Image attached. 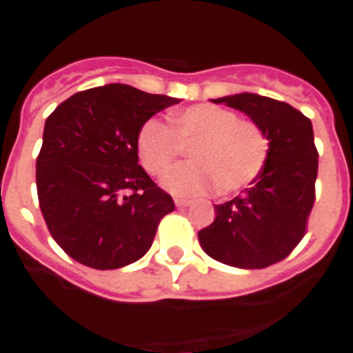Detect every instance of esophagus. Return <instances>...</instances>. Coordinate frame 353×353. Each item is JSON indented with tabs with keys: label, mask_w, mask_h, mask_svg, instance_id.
Returning a JSON list of instances; mask_svg holds the SVG:
<instances>
[{
	"label": "esophagus",
	"mask_w": 353,
	"mask_h": 353,
	"mask_svg": "<svg viewBox=\"0 0 353 353\" xmlns=\"http://www.w3.org/2000/svg\"><path fill=\"white\" fill-rule=\"evenodd\" d=\"M190 203H192L190 199H181V198L176 199V205H177V207H181V209H183V207H188Z\"/></svg>",
	"instance_id": "1"
}]
</instances>
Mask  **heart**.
I'll return each instance as SVG.
<instances>
[{
    "mask_svg": "<svg viewBox=\"0 0 353 353\" xmlns=\"http://www.w3.org/2000/svg\"><path fill=\"white\" fill-rule=\"evenodd\" d=\"M165 124L150 119L135 137L139 163L150 176L161 177L175 164L183 149L191 160L163 179L176 196H203L218 188L221 196L245 190L268 165L271 141L258 122L240 119L229 108L196 104L170 115Z\"/></svg>",
    "mask_w": 353,
    "mask_h": 353,
    "instance_id": "b5f03b06",
    "label": "heart"
}]
</instances>
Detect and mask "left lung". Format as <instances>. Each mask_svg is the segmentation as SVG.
Returning <instances> with one entry per match:
<instances>
[{"instance_id": "1", "label": "left lung", "mask_w": 353, "mask_h": 353, "mask_svg": "<svg viewBox=\"0 0 353 353\" xmlns=\"http://www.w3.org/2000/svg\"><path fill=\"white\" fill-rule=\"evenodd\" d=\"M240 110L271 141L268 165L251 187L214 205L216 218L198 232L210 258L240 269H263L284 260L304 238L315 203L319 152L312 121L285 102L254 93L216 99Z\"/></svg>"}]
</instances>
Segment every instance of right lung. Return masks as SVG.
I'll return each instance as SVG.
<instances>
[{
  "label": "right lung",
  "instance_id": "add662e5",
  "mask_svg": "<svg viewBox=\"0 0 353 353\" xmlns=\"http://www.w3.org/2000/svg\"><path fill=\"white\" fill-rule=\"evenodd\" d=\"M177 102L108 84L74 93L47 117L36 159L38 201L47 229L73 260L119 269L148 252L176 205L139 165L135 137Z\"/></svg>",
  "mask_w": 353,
  "mask_h": 353
}]
</instances>
